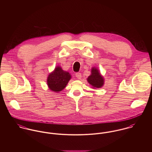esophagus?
Returning a JSON list of instances; mask_svg holds the SVG:
<instances>
[{"label": "esophagus", "mask_w": 152, "mask_h": 152, "mask_svg": "<svg viewBox=\"0 0 152 152\" xmlns=\"http://www.w3.org/2000/svg\"><path fill=\"white\" fill-rule=\"evenodd\" d=\"M75 76H76L77 78L78 79H79V80H81V78H82V75H81V74L80 72H77V73L75 74Z\"/></svg>", "instance_id": "1"}]
</instances>
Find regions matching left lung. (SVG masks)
Masks as SVG:
<instances>
[{
	"label": "left lung",
	"mask_w": 152,
	"mask_h": 152,
	"mask_svg": "<svg viewBox=\"0 0 152 152\" xmlns=\"http://www.w3.org/2000/svg\"><path fill=\"white\" fill-rule=\"evenodd\" d=\"M87 81L93 88H99L104 84V77L101 75L99 70L95 67L91 69V74L88 77Z\"/></svg>",
	"instance_id": "left-lung-1"
}]
</instances>
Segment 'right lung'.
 I'll return each mask as SVG.
<instances>
[{"label": "right lung", "instance_id": "1", "mask_svg": "<svg viewBox=\"0 0 152 152\" xmlns=\"http://www.w3.org/2000/svg\"><path fill=\"white\" fill-rule=\"evenodd\" d=\"M71 78V75L68 72L63 70L61 66H57L47 77L48 87L54 92L61 91L65 88Z\"/></svg>", "mask_w": 152, "mask_h": 152}]
</instances>
